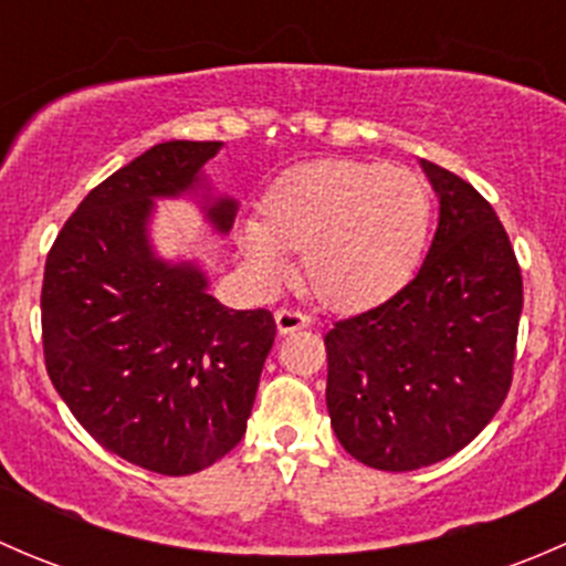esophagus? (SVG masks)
<instances>
[{
  "label": "esophagus",
  "mask_w": 566,
  "mask_h": 566,
  "mask_svg": "<svg viewBox=\"0 0 566 566\" xmlns=\"http://www.w3.org/2000/svg\"><path fill=\"white\" fill-rule=\"evenodd\" d=\"M310 325V317L304 312H293V310H279L276 312V331L279 334H293V331H301Z\"/></svg>",
  "instance_id": "34e87169"
}]
</instances>
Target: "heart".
<instances>
[{"instance_id": "heart-1", "label": "heart", "mask_w": 566, "mask_h": 566, "mask_svg": "<svg viewBox=\"0 0 566 566\" xmlns=\"http://www.w3.org/2000/svg\"><path fill=\"white\" fill-rule=\"evenodd\" d=\"M432 230L424 182L386 164L323 158L279 177L265 219L238 224V243L265 284L293 271L304 251V282L319 304L358 312L394 298L419 271Z\"/></svg>"}]
</instances>
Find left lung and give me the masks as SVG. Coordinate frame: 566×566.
<instances>
[{
	"label": "left lung",
	"mask_w": 566,
	"mask_h": 566,
	"mask_svg": "<svg viewBox=\"0 0 566 566\" xmlns=\"http://www.w3.org/2000/svg\"><path fill=\"white\" fill-rule=\"evenodd\" d=\"M438 193V230L419 273L375 310L334 323L331 427L378 471L452 458L499 413L512 384L523 276L488 199L421 161Z\"/></svg>",
	"instance_id": "1"
}]
</instances>
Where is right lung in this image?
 Segmentation results:
<instances>
[{"label":"right lung","instance_id":"1","mask_svg":"<svg viewBox=\"0 0 566 566\" xmlns=\"http://www.w3.org/2000/svg\"><path fill=\"white\" fill-rule=\"evenodd\" d=\"M221 142H164L95 186L65 221L43 273V353L56 394L117 458L186 476L241 443L271 353L268 310H227L191 260L150 243L156 199L202 190L227 235L232 197H210L202 167Z\"/></svg>","mask_w":566,"mask_h":566}]
</instances>
